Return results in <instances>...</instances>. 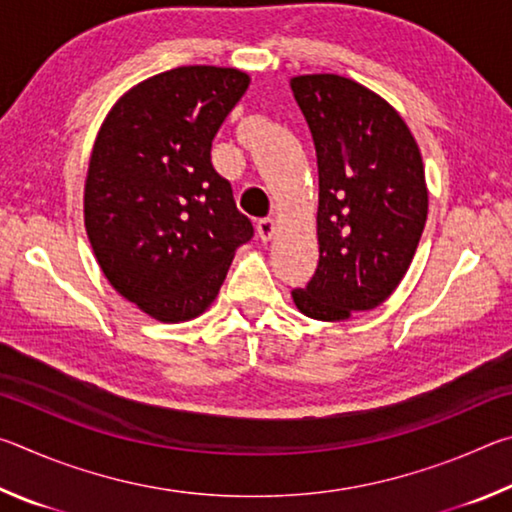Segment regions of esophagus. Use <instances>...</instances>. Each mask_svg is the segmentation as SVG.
I'll return each instance as SVG.
<instances>
[{
  "label": "esophagus",
  "mask_w": 512,
  "mask_h": 512,
  "mask_svg": "<svg viewBox=\"0 0 512 512\" xmlns=\"http://www.w3.org/2000/svg\"><path fill=\"white\" fill-rule=\"evenodd\" d=\"M257 235L262 241H271L275 235V221L271 216H266V219H259L257 221Z\"/></svg>",
  "instance_id": "esophagus-1"
}]
</instances>
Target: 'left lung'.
<instances>
[{"mask_svg":"<svg viewBox=\"0 0 512 512\" xmlns=\"http://www.w3.org/2000/svg\"><path fill=\"white\" fill-rule=\"evenodd\" d=\"M318 160V268L291 296L302 314L345 320L402 282L427 221L418 144L397 110L336 74L291 79Z\"/></svg>","mask_w":512,"mask_h":512,"instance_id":"left-lung-1","label":"left lung"}]
</instances>
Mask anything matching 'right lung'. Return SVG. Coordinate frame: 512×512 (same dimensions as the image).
Here are the masks:
<instances>
[{
	"instance_id": "obj_1",
	"label": "right lung",
	"mask_w": 512,
	"mask_h": 512,
	"mask_svg": "<svg viewBox=\"0 0 512 512\" xmlns=\"http://www.w3.org/2000/svg\"><path fill=\"white\" fill-rule=\"evenodd\" d=\"M232 67L189 65L142 81L112 110L85 180V230L103 275L162 323L201 316L253 239L212 140L248 90Z\"/></svg>"
}]
</instances>
